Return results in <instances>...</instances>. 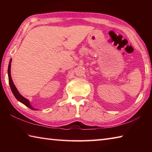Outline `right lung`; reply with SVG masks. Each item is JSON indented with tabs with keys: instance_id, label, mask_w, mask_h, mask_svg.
Returning a JSON list of instances; mask_svg holds the SVG:
<instances>
[{
	"instance_id": "obj_1",
	"label": "right lung",
	"mask_w": 152,
	"mask_h": 152,
	"mask_svg": "<svg viewBox=\"0 0 152 152\" xmlns=\"http://www.w3.org/2000/svg\"><path fill=\"white\" fill-rule=\"evenodd\" d=\"M11 59L9 61V68H8V76H9V85L10 87H11V91L12 92V94H14L15 97L19 101V102H21V103L24 104L25 106H27L29 108V109H32V110H36L34 108L32 107L31 105L30 102L29 101V100H27V99H25V97L22 96L21 94H19V91H17V89L16 87H15V84L13 83V82L11 78Z\"/></svg>"
}]
</instances>
